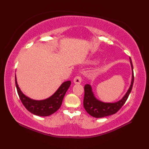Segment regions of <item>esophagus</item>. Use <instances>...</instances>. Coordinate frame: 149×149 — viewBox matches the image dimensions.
Listing matches in <instances>:
<instances>
[{
	"mask_svg": "<svg viewBox=\"0 0 149 149\" xmlns=\"http://www.w3.org/2000/svg\"><path fill=\"white\" fill-rule=\"evenodd\" d=\"M82 81V79L80 76H76L74 79V82L75 84H80Z\"/></svg>",
	"mask_w": 149,
	"mask_h": 149,
	"instance_id": "obj_1",
	"label": "esophagus"
}]
</instances>
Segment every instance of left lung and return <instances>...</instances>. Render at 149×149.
I'll return each mask as SVG.
<instances>
[{
  "label": "left lung",
  "mask_w": 149,
  "mask_h": 149,
  "mask_svg": "<svg viewBox=\"0 0 149 149\" xmlns=\"http://www.w3.org/2000/svg\"><path fill=\"white\" fill-rule=\"evenodd\" d=\"M130 63L132 68V81L131 83L127 90V93L123 97L121 100L118 102L113 103L103 102L97 99L92 91L90 84H86L84 86V97L83 100V105L85 110L88 114L95 118H102L107 116H109L115 114L123 106L127 100V98L132 90V85L134 83V73L133 66L130 58Z\"/></svg>",
  "instance_id": "8db88e82"
}]
</instances>
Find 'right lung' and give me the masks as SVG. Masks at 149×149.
Wrapping results in <instances>:
<instances>
[{"label": "right lung", "mask_w": 149, "mask_h": 149, "mask_svg": "<svg viewBox=\"0 0 149 149\" xmlns=\"http://www.w3.org/2000/svg\"><path fill=\"white\" fill-rule=\"evenodd\" d=\"M15 84L18 96L25 107L34 115L47 116L56 112L61 107L63 98L71 84V81L64 82L51 97L41 100L31 99L22 92L20 88L18 87L16 75Z\"/></svg>", "instance_id": "obj_1"}]
</instances>
